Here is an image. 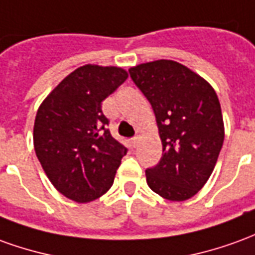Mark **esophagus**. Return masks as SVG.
<instances>
[{
    "mask_svg": "<svg viewBox=\"0 0 255 255\" xmlns=\"http://www.w3.org/2000/svg\"><path fill=\"white\" fill-rule=\"evenodd\" d=\"M138 142H139V135H135V136L132 138L133 147H136V146H138Z\"/></svg>",
    "mask_w": 255,
    "mask_h": 255,
    "instance_id": "34e87169",
    "label": "esophagus"
}]
</instances>
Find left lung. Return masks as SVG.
<instances>
[{
    "mask_svg": "<svg viewBox=\"0 0 255 255\" xmlns=\"http://www.w3.org/2000/svg\"><path fill=\"white\" fill-rule=\"evenodd\" d=\"M129 74L156 116L163 157L146 170L149 188L171 202H183L213 174L225 127L214 88L175 60L132 66Z\"/></svg>",
    "mask_w": 255,
    "mask_h": 255,
    "instance_id": "obj_1",
    "label": "left lung"
}]
</instances>
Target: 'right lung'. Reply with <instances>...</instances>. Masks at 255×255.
<instances>
[{
	"mask_svg": "<svg viewBox=\"0 0 255 255\" xmlns=\"http://www.w3.org/2000/svg\"><path fill=\"white\" fill-rule=\"evenodd\" d=\"M117 66L85 65L66 76L37 110L33 142L55 189L88 203L112 188L127 147L106 128L102 102L127 80Z\"/></svg>",
	"mask_w": 255,
	"mask_h": 255,
	"instance_id": "1",
	"label": "right lung"
}]
</instances>
